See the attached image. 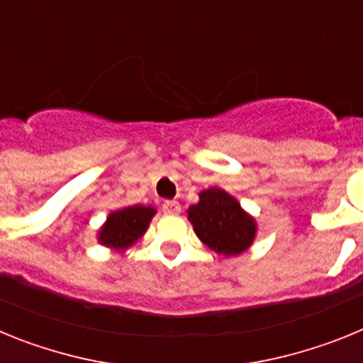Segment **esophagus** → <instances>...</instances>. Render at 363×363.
Returning a JSON list of instances; mask_svg holds the SVG:
<instances>
[{
  "instance_id": "esophagus-1",
  "label": "esophagus",
  "mask_w": 363,
  "mask_h": 363,
  "mask_svg": "<svg viewBox=\"0 0 363 363\" xmlns=\"http://www.w3.org/2000/svg\"><path fill=\"white\" fill-rule=\"evenodd\" d=\"M162 209H163V213H165V214H178L179 211H182V207H179L178 201L167 200L165 203L162 205Z\"/></svg>"
}]
</instances>
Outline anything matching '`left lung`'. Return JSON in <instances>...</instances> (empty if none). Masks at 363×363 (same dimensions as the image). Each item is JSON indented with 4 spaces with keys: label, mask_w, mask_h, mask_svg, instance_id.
Returning <instances> with one entry per match:
<instances>
[{
    "label": "left lung",
    "mask_w": 363,
    "mask_h": 363,
    "mask_svg": "<svg viewBox=\"0 0 363 363\" xmlns=\"http://www.w3.org/2000/svg\"><path fill=\"white\" fill-rule=\"evenodd\" d=\"M187 214L198 238L218 255H242L255 242V218L249 216L238 200L223 189L201 191L200 201L191 205Z\"/></svg>",
    "instance_id": "left-lung-1"
}]
</instances>
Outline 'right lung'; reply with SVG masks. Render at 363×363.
Here are the masks:
<instances>
[{"label": "right lung", "mask_w": 363, "mask_h": 363, "mask_svg": "<svg viewBox=\"0 0 363 363\" xmlns=\"http://www.w3.org/2000/svg\"><path fill=\"white\" fill-rule=\"evenodd\" d=\"M154 214L156 209L150 205H130L114 211L99 229L98 242L114 251H125L145 234Z\"/></svg>", "instance_id": "obj_1"}]
</instances>
